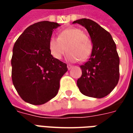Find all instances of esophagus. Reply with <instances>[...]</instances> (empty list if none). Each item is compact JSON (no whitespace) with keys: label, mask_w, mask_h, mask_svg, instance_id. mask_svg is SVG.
<instances>
[{"label":"esophagus","mask_w":133,"mask_h":133,"mask_svg":"<svg viewBox=\"0 0 133 133\" xmlns=\"http://www.w3.org/2000/svg\"><path fill=\"white\" fill-rule=\"evenodd\" d=\"M72 68V65H68V70H70Z\"/></svg>","instance_id":"1"}]
</instances>
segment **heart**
<instances>
[{
	"instance_id": "1",
	"label": "heart",
	"mask_w": 133,
	"mask_h": 133,
	"mask_svg": "<svg viewBox=\"0 0 133 133\" xmlns=\"http://www.w3.org/2000/svg\"><path fill=\"white\" fill-rule=\"evenodd\" d=\"M48 48L52 56L57 60L63 58L68 51L67 58L70 61H84L89 58L92 51V43L88 35L76 28L61 30L58 38L51 37Z\"/></svg>"
}]
</instances>
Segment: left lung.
Masks as SVG:
<instances>
[{
  "instance_id": "8db88e82",
  "label": "left lung",
  "mask_w": 133,
  "mask_h": 133,
  "mask_svg": "<svg viewBox=\"0 0 133 133\" xmlns=\"http://www.w3.org/2000/svg\"><path fill=\"white\" fill-rule=\"evenodd\" d=\"M88 30L92 43L89 61L81 65L82 75L77 81L83 95L102 98L110 93L119 78L120 58L111 35L97 23L87 18L75 21Z\"/></svg>"
}]
</instances>
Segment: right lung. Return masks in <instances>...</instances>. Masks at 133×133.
Here are the masks:
<instances>
[{
    "label": "right lung",
    "mask_w": 133,
    "mask_h": 133,
    "mask_svg": "<svg viewBox=\"0 0 133 133\" xmlns=\"http://www.w3.org/2000/svg\"><path fill=\"white\" fill-rule=\"evenodd\" d=\"M57 23L41 21L31 25L14 44L11 59L12 81L26 103L42 105L57 95L67 65L52 56L48 41Z\"/></svg>",
    "instance_id": "1"
}]
</instances>
